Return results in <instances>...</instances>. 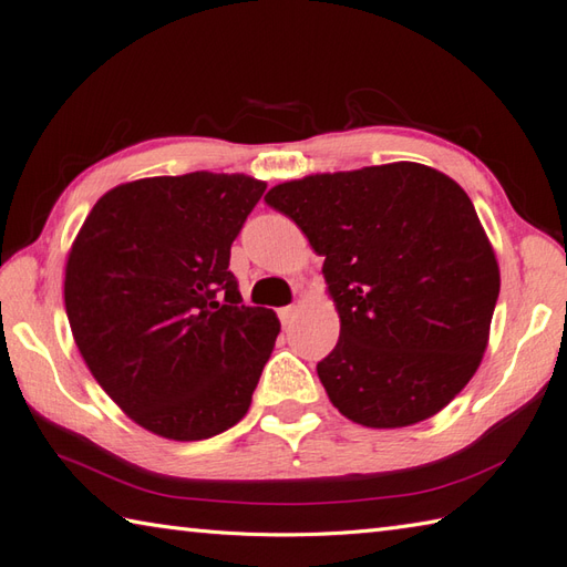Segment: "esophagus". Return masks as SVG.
<instances>
[{"label": "esophagus", "mask_w": 567, "mask_h": 567, "mask_svg": "<svg viewBox=\"0 0 567 567\" xmlns=\"http://www.w3.org/2000/svg\"><path fill=\"white\" fill-rule=\"evenodd\" d=\"M296 316H298V308H296V306H286V308H281V310H279V320H281V324H291Z\"/></svg>", "instance_id": "esophagus-1"}]
</instances>
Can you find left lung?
<instances>
[{"label":"left lung","mask_w":567,"mask_h":567,"mask_svg":"<svg viewBox=\"0 0 567 567\" xmlns=\"http://www.w3.org/2000/svg\"><path fill=\"white\" fill-rule=\"evenodd\" d=\"M264 200L324 257L339 342L318 363L351 422L393 430L432 417L473 379L499 269L473 200L417 162L316 174Z\"/></svg>","instance_id":"8db88e82"}]
</instances>
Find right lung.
Wrapping results in <instances>:
<instances>
[{
	"label": "right lung",
	"instance_id": "1",
	"mask_svg": "<svg viewBox=\"0 0 567 567\" xmlns=\"http://www.w3.org/2000/svg\"><path fill=\"white\" fill-rule=\"evenodd\" d=\"M267 184L192 172L111 188L72 245L65 310L109 398L145 430L200 442L240 422L281 324L243 306L230 247Z\"/></svg>",
	"mask_w": 567,
	"mask_h": 567
}]
</instances>
